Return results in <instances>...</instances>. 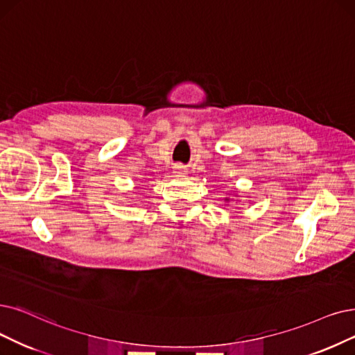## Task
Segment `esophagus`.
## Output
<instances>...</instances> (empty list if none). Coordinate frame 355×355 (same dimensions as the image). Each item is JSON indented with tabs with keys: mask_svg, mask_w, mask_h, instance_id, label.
Returning a JSON list of instances; mask_svg holds the SVG:
<instances>
[{
	"mask_svg": "<svg viewBox=\"0 0 355 355\" xmlns=\"http://www.w3.org/2000/svg\"><path fill=\"white\" fill-rule=\"evenodd\" d=\"M173 173L176 175V176H180V178H183V176H187L188 175V170L183 167L182 164H176L175 166V168H173Z\"/></svg>",
	"mask_w": 355,
	"mask_h": 355,
	"instance_id": "esophagus-1",
	"label": "esophagus"
}]
</instances>
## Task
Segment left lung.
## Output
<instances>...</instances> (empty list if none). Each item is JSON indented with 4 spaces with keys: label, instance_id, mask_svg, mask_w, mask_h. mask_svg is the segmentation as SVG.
Segmentation results:
<instances>
[{
    "label": "left lung",
    "instance_id": "left-lung-1",
    "mask_svg": "<svg viewBox=\"0 0 355 355\" xmlns=\"http://www.w3.org/2000/svg\"><path fill=\"white\" fill-rule=\"evenodd\" d=\"M234 198H237V191H234ZM232 200H233V198H229V196L224 198L225 202H232Z\"/></svg>",
    "mask_w": 355,
    "mask_h": 355
}]
</instances>
